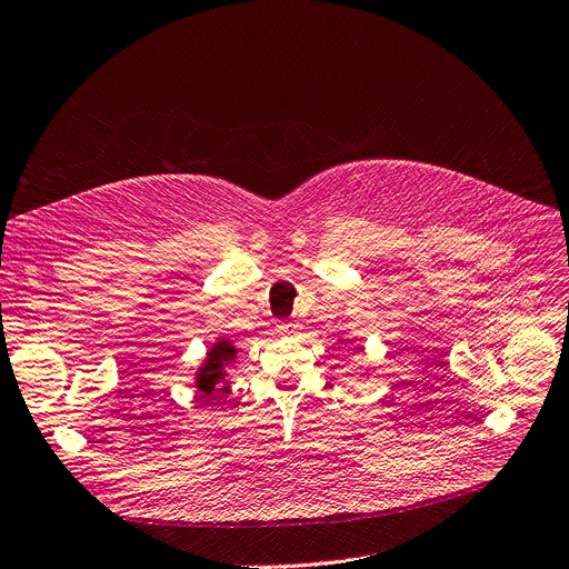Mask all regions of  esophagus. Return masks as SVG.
Here are the masks:
<instances>
[{"mask_svg": "<svg viewBox=\"0 0 569 569\" xmlns=\"http://www.w3.org/2000/svg\"><path fill=\"white\" fill-rule=\"evenodd\" d=\"M277 331H279L281 336H297V333L301 331V325H299V322H279Z\"/></svg>", "mask_w": 569, "mask_h": 569, "instance_id": "obj_1", "label": "esophagus"}]
</instances>
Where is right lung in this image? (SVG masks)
Returning a JSON list of instances; mask_svg holds the SVG:
<instances>
[{
	"mask_svg": "<svg viewBox=\"0 0 569 569\" xmlns=\"http://www.w3.org/2000/svg\"><path fill=\"white\" fill-rule=\"evenodd\" d=\"M236 358H238V347L227 338H218L209 347V351H206L203 360L194 372V388L201 399L211 401L216 395L231 390L227 370L229 366L236 363Z\"/></svg>",
	"mask_w": 569,
	"mask_h": 569,
	"instance_id": "right-lung-1",
	"label": "right lung"
}]
</instances>
